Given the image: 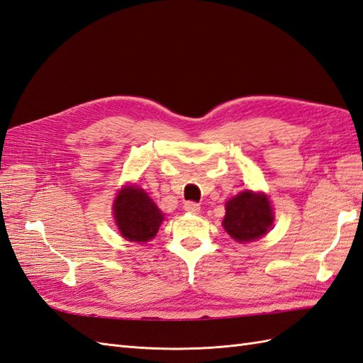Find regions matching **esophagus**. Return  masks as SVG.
I'll list each match as a JSON object with an SVG mask.
<instances>
[{
  "label": "esophagus",
  "instance_id": "1",
  "mask_svg": "<svg viewBox=\"0 0 363 363\" xmlns=\"http://www.w3.org/2000/svg\"><path fill=\"white\" fill-rule=\"evenodd\" d=\"M184 210L187 213H199L201 207H199V203H196V202H185Z\"/></svg>",
  "mask_w": 363,
  "mask_h": 363
}]
</instances>
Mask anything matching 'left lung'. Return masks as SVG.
I'll return each instance as SVG.
<instances>
[{
  "instance_id": "1",
  "label": "left lung",
  "mask_w": 363,
  "mask_h": 363,
  "mask_svg": "<svg viewBox=\"0 0 363 363\" xmlns=\"http://www.w3.org/2000/svg\"><path fill=\"white\" fill-rule=\"evenodd\" d=\"M273 222L274 213L267 194L244 190L225 203L222 225L231 238L244 244L265 236Z\"/></svg>"
}]
</instances>
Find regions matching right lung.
<instances>
[{"instance_id":"1","label":"right lung","mask_w":363,"mask_h":363,"mask_svg":"<svg viewBox=\"0 0 363 363\" xmlns=\"http://www.w3.org/2000/svg\"><path fill=\"white\" fill-rule=\"evenodd\" d=\"M113 216L121 236L138 244L152 240L164 220L162 211L138 185H125L119 190L113 203Z\"/></svg>"}]
</instances>
